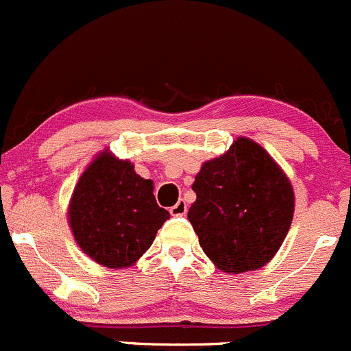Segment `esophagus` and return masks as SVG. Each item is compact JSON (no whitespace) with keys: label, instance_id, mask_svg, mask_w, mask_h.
<instances>
[{"label":"esophagus","instance_id":"esophagus-1","mask_svg":"<svg viewBox=\"0 0 351 351\" xmlns=\"http://www.w3.org/2000/svg\"><path fill=\"white\" fill-rule=\"evenodd\" d=\"M169 211H171L172 216H184L187 213V202L184 199H179L177 201V204L172 206Z\"/></svg>","mask_w":351,"mask_h":351}]
</instances>
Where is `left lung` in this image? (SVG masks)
Here are the masks:
<instances>
[{"label":"left lung","mask_w":351,"mask_h":351,"mask_svg":"<svg viewBox=\"0 0 351 351\" xmlns=\"http://www.w3.org/2000/svg\"><path fill=\"white\" fill-rule=\"evenodd\" d=\"M193 191L196 202L187 218L218 269L255 270L277 254L292 221L294 193L262 147L238 138L225 155L202 165Z\"/></svg>","instance_id":"left-lung-1"}]
</instances>
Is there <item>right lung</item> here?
I'll use <instances>...</instances> for the list:
<instances>
[{
  "mask_svg": "<svg viewBox=\"0 0 351 351\" xmlns=\"http://www.w3.org/2000/svg\"><path fill=\"white\" fill-rule=\"evenodd\" d=\"M152 191V180L142 179L128 160L103 152L81 176L69 206L82 252L110 269L133 265L171 216Z\"/></svg>",
  "mask_w": 351,
  "mask_h": 351,
  "instance_id": "obj_1",
  "label": "right lung"
}]
</instances>
